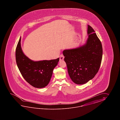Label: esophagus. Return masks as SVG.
Returning a JSON list of instances; mask_svg holds the SVG:
<instances>
[{"instance_id":"1","label":"esophagus","mask_w":120,"mask_h":120,"mask_svg":"<svg viewBox=\"0 0 120 120\" xmlns=\"http://www.w3.org/2000/svg\"><path fill=\"white\" fill-rule=\"evenodd\" d=\"M64 55L63 54H61L60 56V60L62 61V60H64Z\"/></svg>"}]
</instances>
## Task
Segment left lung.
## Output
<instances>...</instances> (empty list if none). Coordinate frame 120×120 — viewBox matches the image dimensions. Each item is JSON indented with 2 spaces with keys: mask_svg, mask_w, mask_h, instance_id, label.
Masks as SVG:
<instances>
[{
  "mask_svg": "<svg viewBox=\"0 0 120 120\" xmlns=\"http://www.w3.org/2000/svg\"><path fill=\"white\" fill-rule=\"evenodd\" d=\"M86 43L63 51L69 76L77 84H84L94 77L100 69L102 56V44L94 30L87 27Z\"/></svg>",
  "mask_w": 120,
  "mask_h": 120,
  "instance_id": "left-lung-1",
  "label": "left lung"
}]
</instances>
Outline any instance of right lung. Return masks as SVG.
<instances>
[{
	"label": "right lung",
	"mask_w": 120,
	"mask_h": 120,
	"mask_svg": "<svg viewBox=\"0 0 120 120\" xmlns=\"http://www.w3.org/2000/svg\"><path fill=\"white\" fill-rule=\"evenodd\" d=\"M21 38L16 49V60L23 78L32 86L41 88L46 87L51 79L54 68L59 58L50 60L34 61L23 53L21 47Z\"/></svg>",
	"instance_id": "obj_1"
}]
</instances>
